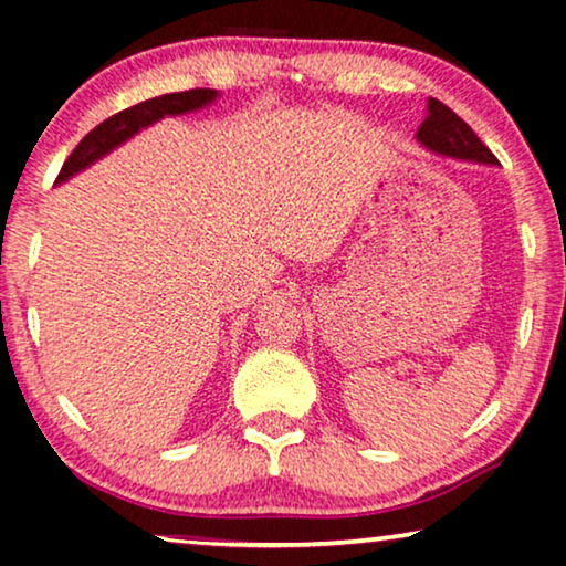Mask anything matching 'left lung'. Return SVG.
Here are the masks:
<instances>
[{
  "label": "left lung",
  "instance_id": "8db88e82",
  "mask_svg": "<svg viewBox=\"0 0 566 566\" xmlns=\"http://www.w3.org/2000/svg\"><path fill=\"white\" fill-rule=\"evenodd\" d=\"M418 140L428 150L441 156L461 158V161L472 164H497L492 150L476 138L472 127L461 117L443 105L439 99H428V115L423 125L418 127Z\"/></svg>",
  "mask_w": 566,
  "mask_h": 566
}]
</instances>
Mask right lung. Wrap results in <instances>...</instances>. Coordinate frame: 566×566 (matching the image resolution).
I'll return each instance as SVG.
<instances>
[{
	"instance_id": "right-lung-1",
	"label": "right lung",
	"mask_w": 566,
	"mask_h": 566,
	"mask_svg": "<svg viewBox=\"0 0 566 566\" xmlns=\"http://www.w3.org/2000/svg\"><path fill=\"white\" fill-rule=\"evenodd\" d=\"M214 99H218V92L214 90L174 92V94H161V97L138 102V105L107 117L105 123H99L94 130L86 133L82 143L71 150V156L61 166V174L59 179H55V185H61V181L71 179L74 174L84 171L86 166H92L94 161H99L102 156L109 154V150L117 146H123L127 138H133V135L143 130V127L158 123L166 115L195 113V109L207 107Z\"/></svg>"
}]
</instances>
